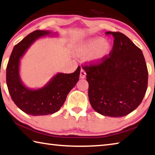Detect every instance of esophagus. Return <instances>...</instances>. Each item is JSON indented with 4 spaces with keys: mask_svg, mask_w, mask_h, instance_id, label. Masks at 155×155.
<instances>
[{
    "mask_svg": "<svg viewBox=\"0 0 155 155\" xmlns=\"http://www.w3.org/2000/svg\"><path fill=\"white\" fill-rule=\"evenodd\" d=\"M86 77V72L85 71V70L83 68H81V73H80V78H85Z\"/></svg>",
    "mask_w": 155,
    "mask_h": 155,
    "instance_id": "1",
    "label": "esophagus"
}]
</instances>
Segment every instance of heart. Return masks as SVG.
Here are the masks:
<instances>
[{
  "label": "heart",
  "mask_w": 155,
  "mask_h": 155,
  "mask_svg": "<svg viewBox=\"0 0 155 155\" xmlns=\"http://www.w3.org/2000/svg\"><path fill=\"white\" fill-rule=\"evenodd\" d=\"M113 46L112 42L101 36H94L78 45L76 48V53L83 56L89 54V61L94 65L103 63L110 54Z\"/></svg>",
  "instance_id": "1"
}]
</instances>
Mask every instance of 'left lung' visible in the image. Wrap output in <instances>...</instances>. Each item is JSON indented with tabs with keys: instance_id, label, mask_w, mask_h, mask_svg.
<instances>
[{
	"instance_id": "left-lung-1",
	"label": "left lung",
	"mask_w": 155,
	"mask_h": 155,
	"mask_svg": "<svg viewBox=\"0 0 155 155\" xmlns=\"http://www.w3.org/2000/svg\"><path fill=\"white\" fill-rule=\"evenodd\" d=\"M113 36V49L100 65L83 66L89 83L88 95L98 113L121 117L142 102L148 85V70L142 50L120 32H106Z\"/></svg>"
}]
</instances>
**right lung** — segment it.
<instances>
[{"label":"right lung","mask_w":155,"mask_h":155,"mask_svg":"<svg viewBox=\"0 0 155 155\" xmlns=\"http://www.w3.org/2000/svg\"><path fill=\"white\" fill-rule=\"evenodd\" d=\"M45 36H58V32L35 30L14 47L7 66L6 80L9 92L18 108L32 116L51 114L63 106L67 95L79 79L81 67L71 74L58 72L43 87H28L20 77V61L33 43Z\"/></svg>","instance_id":"add662e5"}]
</instances>
